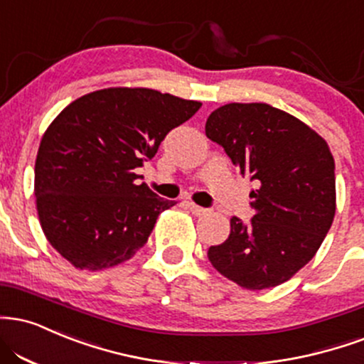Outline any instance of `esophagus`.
<instances>
[{
    "instance_id": "1",
    "label": "esophagus",
    "mask_w": 364,
    "mask_h": 364,
    "mask_svg": "<svg viewBox=\"0 0 364 364\" xmlns=\"http://www.w3.org/2000/svg\"><path fill=\"white\" fill-rule=\"evenodd\" d=\"M186 207L191 213H193V215H205V213H208V208L198 207V205H195L193 201H186Z\"/></svg>"
}]
</instances>
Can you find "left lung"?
<instances>
[{
    "label": "left lung",
    "mask_w": 364,
    "mask_h": 364,
    "mask_svg": "<svg viewBox=\"0 0 364 364\" xmlns=\"http://www.w3.org/2000/svg\"><path fill=\"white\" fill-rule=\"evenodd\" d=\"M205 134L254 183V217L230 218L225 242L208 249L218 273L247 290L278 287L321 247L336 213L334 157L299 118L266 103H229Z\"/></svg>",
    "instance_id": "obj_1"
}]
</instances>
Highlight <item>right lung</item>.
Masks as SVG:
<instances>
[{"mask_svg": "<svg viewBox=\"0 0 364 364\" xmlns=\"http://www.w3.org/2000/svg\"><path fill=\"white\" fill-rule=\"evenodd\" d=\"M200 107L147 87H108L68 105L35 161L37 212L50 246L80 269L130 259L174 205L139 183L135 169Z\"/></svg>", "mask_w": 364, "mask_h": 364, "instance_id": "add662e5", "label": "right lung"}]
</instances>
